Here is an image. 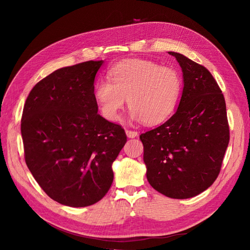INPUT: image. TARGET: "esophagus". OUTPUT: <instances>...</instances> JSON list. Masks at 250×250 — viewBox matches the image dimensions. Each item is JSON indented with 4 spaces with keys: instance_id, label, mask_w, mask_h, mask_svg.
<instances>
[{
    "instance_id": "obj_1",
    "label": "esophagus",
    "mask_w": 250,
    "mask_h": 250,
    "mask_svg": "<svg viewBox=\"0 0 250 250\" xmlns=\"http://www.w3.org/2000/svg\"><path fill=\"white\" fill-rule=\"evenodd\" d=\"M126 135L128 138H130V139H132V138H135L138 135V132L137 131H134V130H129V129H126Z\"/></svg>"
}]
</instances>
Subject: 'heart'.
Segmentation results:
<instances>
[{"label":"heart","mask_w":250,"mask_h":250,"mask_svg":"<svg viewBox=\"0 0 250 250\" xmlns=\"http://www.w3.org/2000/svg\"><path fill=\"white\" fill-rule=\"evenodd\" d=\"M180 88V76L172 67L149 60L127 59L111 67L108 78L96 83L94 96L105 119L119 120L128 98L131 119L157 124L175 108Z\"/></svg>","instance_id":"heart-1"}]
</instances>
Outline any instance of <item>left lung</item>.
<instances>
[{
  "label": "left lung",
  "mask_w": 250,
  "mask_h": 250,
  "mask_svg": "<svg viewBox=\"0 0 250 250\" xmlns=\"http://www.w3.org/2000/svg\"><path fill=\"white\" fill-rule=\"evenodd\" d=\"M168 53L183 71L178 108L140 139L151 187L167 197L187 199L206 191L218 177L229 127L224 97L213 75L183 54Z\"/></svg>",
  "instance_id": "obj_1"
}]
</instances>
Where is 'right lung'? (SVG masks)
Here are the masks:
<instances>
[{
  "mask_svg": "<svg viewBox=\"0 0 250 250\" xmlns=\"http://www.w3.org/2000/svg\"><path fill=\"white\" fill-rule=\"evenodd\" d=\"M102 63L89 60L53 72L36 83L22 110L27 167L63 206L88 207L104 197L111 165L127 141L122 127L98 113L94 82Z\"/></svg>",
  "mask_w": 250,
  "mask_h": 250,
  "instance_id": "obj_1",
  "label": "right lung"
}]
</instances>
